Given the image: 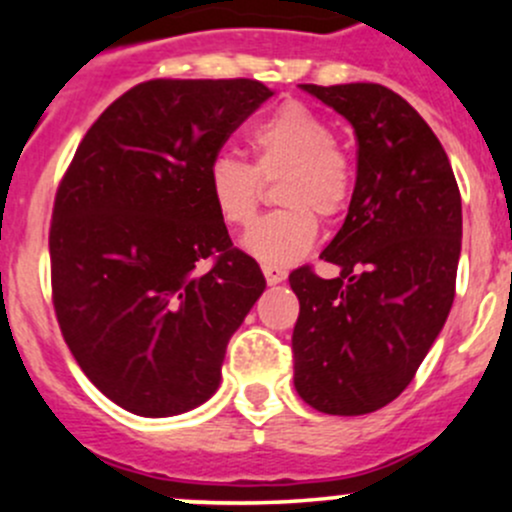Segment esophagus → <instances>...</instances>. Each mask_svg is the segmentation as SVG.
Wrapping results in <instances>:
<instances>
[{
    "label": "esophagus",
    "mask_w": 512,
    "mask_h": 512,
    "mask_svg": "<svg viewBox=\"0 0 512 512\" xmlns=\"http://www.w3.org/2000/svg\"><path fill=\"white\" fill-rule=\"evenodd\" d=\"M262 275H265V280L270 282V285H277V282L285 280L287 272L277 265H262Z\"/></svg>",
    "instance_id": "esophagus-1"
}]
</instances>
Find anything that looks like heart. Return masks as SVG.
Here are the masks:
<instances>
[{
    "label": "heart",
    "instance_id": "heart-1",
    "mask_svg": "<svg viewBox=\"0 0 512 512\" xmlns=\"http://www.w3.org/2000/svg\"><path fill=\"white\" fill-rule=\"evenodd\" d=\"M252 163L215 156L208 165V195L230 227H247L265 198V183L277 185L285 205L262 218L245 237L250 255L265 265H289L309 252L319 232L317 215L334 220L354 193L352 158L334 143V131L319 113L297 101L282 103L247 136Z\"/></svg>",
    "mask_w": 512,
    "mask_h": 512
}]
</instances>
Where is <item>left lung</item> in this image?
<instances>
[{
    "instance_id": "1",
    "label": "left lung",
    "mask_w": 512,
    "mask_h": 512,
    "mask_svg": "<svg viewBox=\"0 0 512 512\" xmlns=\"http://www.w3.org/2000/svg\"><path fill=\"white\" fill-rule=\"evenodd\" d=\"M356 133L347 220L319 260L289 275L299 299L294 389L312 409L361 416L391 404L443 329L461 257V190L436 133L381 84H302Z\"/></svg>"
}]
</instances>
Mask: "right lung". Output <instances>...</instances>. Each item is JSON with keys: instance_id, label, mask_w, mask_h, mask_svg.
<instances>
[{"instance_id": "right-lung-1", "label": "right lung", "mask_w": 512, "mask_h": 512, "mask_svg": "<svg viewBox=\"0 0 512 512\" xmlns=\"http://www.w3.org/2000/svg\"><path fill=\"white\" fill-rule=\"evenodd\" d=\"M270 96L255 79L143 81L96 118L56 188V322L81 371L131 414L210 399L227 342L265 289L205 175Z\"/></svg>"}]
</instances>
